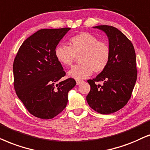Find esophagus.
Here are the masks:
<instances>
[{"instance_id":"obj_1","label":"esophagus","mask_w":150,"mask_h":150,"mask_svg":"<svg viewBox=\"0 0 150 150\" xmlns=\"http://www.w3.org/2000/svg\"><path fill=\"white\" fill-rule=\"evenodd\" d=\"M82 80H79V79H77L76 80V83H77V85H79V84H80V83L82 82Z\"/></svg>"}]
</instances>
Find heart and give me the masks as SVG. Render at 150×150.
I'll return each mask as SVG.
<instances>
[{
	"label": "heart",
	"mask_w": 150,
	"mask_h": 150,
	"mask_svg": "<svg viewBox=\"0 0 150 150\" xmlns=\"http://www.w3.org/2000/svg\"><path fill=\"white\" fill-rule=\"evenodd\" d=\"M110 47L104 41H100L95 35L82 32L70 39V47L59 45L55 48V55L59 62L71 67L79 57L80 64L72 68L70 77L82 79L89 77L94 71L99 73L105 69L110 59Z\"/></svg>",
	"instance_id": "heart-1"
}]
</instances>
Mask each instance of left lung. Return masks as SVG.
Masks as SVG:
<instances>
[{
  "mask_svg": "<svg viewBox=\"0 0 150 150\" xmlns=\"http://www.w3.org/2000/svg\"><path fill=\"white\" fill-rule=\"evenodd\" d=\"M94 28L106 33L111 53L104 71L88 80L91 91L86 100L95 111L108 115L124 107L130 99L137 78L136 53L131 41L117 28L108 25ZM99 81L102 85L97 83Z\"/></svg>",
  "mask_w": 150,
  "mask_h": 150,
  "instance_id": "obj_1",
  "label": "left lung"
}]
</instances>
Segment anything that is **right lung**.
Wrapping results in <instances>:
<instances>
[{
    "mask_svg": "<svg viewBox=\"0 0 150 150\" xmlns=\"http://www.w3.org/2000/svg\"><path fill=\"white\" fill-rule=\"evenodd\" d=\"M71 28L40 29L26 39L13 64V86L30 114L53 119L67 107L68 93L76 84L73 78L57 83L66 75L55 55L59 42Z\"/></svg>",
    "mask_w": 150,
    "mask_h": 150,
    "instance_id": "add662e5",
    "label": "right lung"
}]
</instances>
